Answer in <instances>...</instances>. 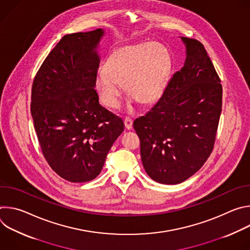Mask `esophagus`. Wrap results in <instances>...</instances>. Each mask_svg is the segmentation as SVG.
Masks as SVG:
<instances>
[{
    "label": "esophagus",
    "instance_id": "esophagus-1",
    "mask_svg": "<svg viewBox=\"0 0 250 250\" xmlns=\"http://www.w3.org/2000/svg\"><path fill=\"white\" fill-rule=\"evenodd\" d=\"M124 123H125V126L126 129H131L132 128V120L129 119V118H125L124 120Z\"/></svg>",
    "mask_w": 250,
    "mask_h": 250
}]
</instances>
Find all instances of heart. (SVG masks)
Returning a JSON list of instances; mask_svg holds the SVG:
<instances>
[{
	"label": "heart",
	"mask_w": 250,
	"mask_h": 250,
	"mask_svg": "<svg viewBox=\"0 0 250 250\" xmlns=\"http://www.w3.org/2000/svg\"><path fill=\"white\" fill-rule=\"evenodd\" d=\"M171 66L167 49L157 42H138L116 48L105 59L95 79L102 103L111 109L120 105L122 87L142 104L161 96Z\"/></svg>",
	"instance_id": "b5f03b06"
}]
</instances>
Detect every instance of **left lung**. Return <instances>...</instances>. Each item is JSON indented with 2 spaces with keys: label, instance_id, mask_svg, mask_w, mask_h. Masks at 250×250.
<instances>
[{
  "label": "left lung",
  "instance_id": "obj_1",
  "mask_svg": "<svg viewBox=\"0 0 250 250\" xmlns=\"http://www.w3.org/2000/svg\"><path fill=\"white\" fill-rule=\"evenodd\" d=\"M186 59L153 108L133 122L141 161L154 181L175 185L194 175L212 151L223 87L204 45L181 38Z\"/></svg>",
  "mask_w": 250,
  "mask_h": 250
}]
</instances>
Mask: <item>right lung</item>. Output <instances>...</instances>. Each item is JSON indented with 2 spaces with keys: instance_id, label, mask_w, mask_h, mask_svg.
I'll use <instances>...</instances> for the list:
<instances>
[{
  "instance_id": "right-lung-1",
  "label": "right lung",
  "mask_w": 250,
  "mask_h": 250,
  "mask_svg": "<svg viewBox=\"0 0 250 250\" xmlns=\"http://www.w3.org/2000/svg\"><path fill=\"white\" fill-rule=\"evenodd\" d=\"M104 31L66 34L50 51L33 80L30 113L44 158L63 179L82 183L101 173L121 118L99 103L95 79L98 46Z\"/></svg>"
}]
</instances>
